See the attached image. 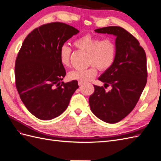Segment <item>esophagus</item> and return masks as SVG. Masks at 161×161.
I'll return each mask as SVG.
<instances>
[{
    "label": "esophagus",
    "instance_id": "esophagus-1",
    "mask_svg": "<svg viewBox=\"0 0 161 161\" xmlns=\"http://www.w3.org/2000/svg\"><path fill=\"white\" fill-rule=\"evenodd\" d=\"M85 83V82H82V81H79V82H78V84H79V86H81V85H83Z\"/></svg>",
    "mask_w": 161,
    "mask_h": 161
}]
</instances>
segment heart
Listing matches in <instances>:
<instances>
[{
    "label": "heart",
    "mask_w": 161,
    "mask_h": 161,
    "mask_svg": "<svg viewBox=\"0 0 161 161\" xmlns=\"http://www.w3.org/2000/svg\"><path fill=\"white\" fill-rule=\"evenodd\" d=\"M73 44L77 49L88 53V63L92 65L86 69L70 71L69 77L71 80L89 81L97 75L96 67L101 70H106L112 66L115 60L117 47L114 41L111 39L101 40L96 36L86 34L76 38ZM71 53V48L66 44H63L60 47L58 55L63 66H68L70 64Z\"/></svg>",
    "instance_id": "b5f03b06"
}]
</instances>
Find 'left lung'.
<instances>
[{
	"label": "left lung",
	"instance_id": "left-lung-1",
	"mask_svg": "<svg viewBox=\"0 0 161 161\" xmlns=\"http://www.w3.org/2000/svg\"><path fill=\"white\" fill-rule=\"evenodd\" d=\"M95 31L115 36L117 53L114 64L98 79L104 86L111 85V90L105 92L103 86L93 85L89 105L99 119L115 124L133 110L142 94L147 82V57L138 41L122 27H105Z\"/></svg>",
	"mask_w": 161,
	"mask_h": 161
}]
</instances>
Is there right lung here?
<instances>
[{"mask_svg":"<svg viewBox=\"0 0 161 161\" xmlns=\"http://www.w3.org/2000/svg\"><path fill=\"white\" fill-rule=\"evenodd\" d=\"M79 31L54 22L33 30L23 42L15 62V83L25 108L37 118L50 120L60 115L79 88L77 80L64 83V67L58 52Z\"/></svg>","mask_w":161,"mask_h":161,"instance_id":"obj_1","label":"right lung"}]
</instances>
